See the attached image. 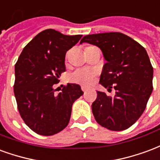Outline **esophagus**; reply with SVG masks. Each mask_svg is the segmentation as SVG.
<instances>
[{
  "label": "esophagus",
  "mask_w": 160,
  "mask_h": 160,
  "mask_svg": "<svg viewBox=\"0 0 160 160\" xmlns=\"http://www.w3.org/2000/svg\"><path fill=\"white\" fill-rule=\"evenodd\" d=\"M82 91L84 92V93H86V92L88 91V88H84V87H82Z\"/></svg>",
  "instance_id": "obj_1"
}]
</instances>
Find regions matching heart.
<instances>
[{
  "mask_svg": "<svg viewBox=\"0 0 160 160\" xmlns=\"http://www.w3.org/2000/svg\"><path fill=\"white\" fill-rule=\"evenodd\" d=\"M94 78V72L93 71L88 69H81L72 73L71 76V80L76 83L87 87L93 82Z\"/></svg>",
  "mask_w": 160,
  "mask_h": 160,
  "instance_id": "1",
  "label": "heart"
}]
</instances>
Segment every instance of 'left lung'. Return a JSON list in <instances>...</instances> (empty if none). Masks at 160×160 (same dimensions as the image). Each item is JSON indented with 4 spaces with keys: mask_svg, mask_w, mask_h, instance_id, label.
I'll list each match as a JSON object with an SVG mask.
<instances>
[{
    "mask_svg": "<svg viewBox=\"0 0 160 160\" xmlns=\"http://www.w3.org/2000/svg\"><path fill=\"white\" fill-rule=\"evenodd\" d=\"M97 46L103 53L100 83L114 97L97 91L92 112L99 124L110 130H124L133 125L145 110L152 91L153 69L148 53L132 38L120 32L88 35L80 44Z\"/></svg>",
    "mask_w": 160,
    "mask_h": 160,
    "instance_id": "1",
    "label": "left lung"
}]
</instances>
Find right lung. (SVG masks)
<instances>
[{
  "label": "right lung",
  "instance_id": "obj_1",
  "mask_svg": "<svg viewBox=\"0 0 160 160\" xmlns=\"http://www.w3.org/2000/svg\"><path fill=\"white\" fill-rule=\"evenodd\" d=\"M82 35L67 36L53 29L37 34L24 47L15 65L14 95L21 118L41 136H53L67 126L80 85L68 83L54 94L53 84L66 71L65 58Z\"/></svg>",
  "mask_w": 160,
  "mask_h": 160
}]
</instances>
